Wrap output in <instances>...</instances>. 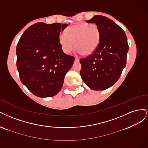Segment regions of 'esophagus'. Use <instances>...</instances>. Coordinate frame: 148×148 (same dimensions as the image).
<instances>
[{
	"instance_id": "1",
	"label": "esophagus",
	"mask_w": 148,
	"mask_h": 148,
	"mask_svg": "<svg viewBox=\"0 0 148 148\" xmlns=\"http://www.w3.org/2000/svg\"><path fill=\"white\" fill-rule=\"evenodd\" d=\"M75 62H79V59L78 58H77V57H75Z\"/></svg>"
}]
</instances>
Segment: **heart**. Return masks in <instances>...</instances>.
Instances as JSON below:
<instances>
[{
  "instance_id": "obj_1",
  "label": "heart",
  "mask_w": 148,
  "mask_h": 148,
  "mask_svg": "<svg viewBox=\"0 0 148 148\" xmlns=\"http://www.w3.org/2000/svg\"><path fill=\"white\" fill-rule=\"evenodd\" d=\"M100 41V31L95 23H79L68 27L65 34L59 37V42L63 50L71 53L74 49L83 56L92 54L96 50Z\"/></svg>"
}]
</instances>
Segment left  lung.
<instances>
[{"label": "left lung", "instance_id": "1", "mask_svg": "<svg viewBox=\"0 0 148 148\" xmlns=\"http://www.w3.org/2000/svg\"><path fill=\"white\" fill-rule=\"evenodd\" d=\"M86 22L98 26L100 41L92 55L80 59V75L90 88L104 90L117 82L125 67L127 38L122 28L106 16L95 15Z\"/></svg>", "mask_w": 148, "mask_h": 148}]
</instances>
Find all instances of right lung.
<instances>
[{
  "label": "right lung",
  "instance_id": "right-lung-1",
  "mask_svg": "<svg viewBox=\"0 0 148 148\" xmlns=\"http://www.w3.org/2000/svg\"><path fill=\"white\" fill-rule=\"evenodd\" d=\"M68 24L37 23L27 28L16 46V67L23 84L38 97L57 95L74 57L64 53L59 42Z\"/></svg>",
  "mask_w": 148,
  "mask_h": 148
}]
</instances>
